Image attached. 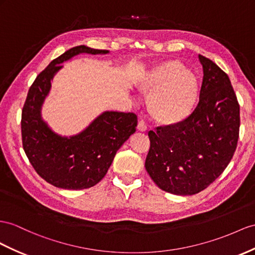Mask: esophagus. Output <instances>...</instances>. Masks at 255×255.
<instances>
[{"label": "esophagus", "mask_w": 255, "mask_h": 255, "mask_svg": "<svg viewBox=\"0 0 255 255\" xmlns=\"http://www.w3.org/2000/svg\"><path fill=\"white\" fill-rule=\"evenodd\" d=\"M138 130H139V131H142V132H144V131H146V130H147V127L145 125V123L143 122V121L139 122V124H138Z\"/></svg>", "instance_id": "1"}]
</instances>
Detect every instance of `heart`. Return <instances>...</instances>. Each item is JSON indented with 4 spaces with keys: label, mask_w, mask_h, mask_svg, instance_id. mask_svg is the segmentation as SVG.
Returning a JSON list of instances; mask_svg holds the SVG:
<instances>
[{
    "label": "heart",
    "mask_w": 255,
    "mask_h": 255,
    "mask_svg": "<svg viewBox=\"0 0 255 255\" xmlns=\"http://www.w3.org/2000/svg\"><path fill=\"white\" fill-rule=\"evenodd\" d=\"M138 88L147 97V111L162 126L172 127L187 121L196 109L200 83L193 71L179 60L161 62L143 75Z\"/></svg>",
    "instance_id": "heart-1"
}]
</instances>
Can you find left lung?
I'll return each instance as SVG.
<instances>
[{"mask_svg":"<svg viewBox=\"0 0 255 255\" xmlns=\"http://www.w3.org/2000/svg\"><path fill=\"white\" fill-rule=\"evenodd\" d=\"M204 71L199 103L187 121L149 131L145 169L160 190L197 194L230 164L239 135V104L225 72L199 55Z\"/></svg>","mask_w":255,"mask_h":255,"instance_id":"obj_1","label":"left lung"}]
</instances>
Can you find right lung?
Listing matches in <instances>:
<instances>
[{"instance_id":"obj_1","label":"right lung","mask_w":255,"mask_h":255,"mask_svg":"<svg viewBox=\"0 0 255 255\" xmlns=\"http://www.w3.org/2000/svg\"><path fill=\"white\" fill-rule=\"evenodd\" d=\"M109 50L81 45L51 61L29 89L21 114L22 146L37 174L64 190H84L107 174L116 152L135 132L133 113L106 111L74 135L58 134L43 120L42 108L61 63L80 54L107 55Z\"/></svg>"}]
</instances>
